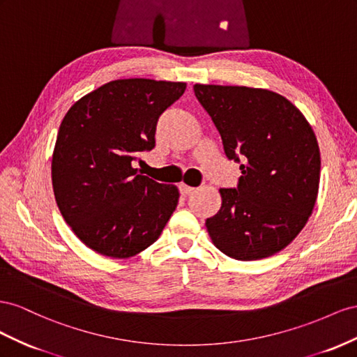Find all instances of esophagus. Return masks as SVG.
I'll return each instance as SVG.
<instances>
[{"mask_svg":"<svg viewBox=\"0 0 357 357\" xmlns=\"http://www.w3.org/2000/svg\"><path fill=\"white\" fill-rule=\"evenodd\" d=\"M195 190H196L195 187H190V185L184 184V182H182V184H179V191H181L182 196H188V195H191V192L195 191Z\"/></svg>","mask_w":357,"mask_h":357,"instance_id":"obj_1","label":"esophagus"}]
</instances>
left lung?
<instances>
[{
  "instance_id": "8db88e82",
  "label": "left lung",
  "mask_w": 357,
  "mask_h": 357,
  "mask_svg": "<svg viewBox=\"0 0 357 357\" xmlns=\"http://www.w3.org/2000/svg\"><path fill=\"white\" fill-rule=\"evenodd\" d=\"M229 160L242 162L236 188H221V208L206 220L221 252L259 260L286 248L317 200L320 149L302 112L268 89L195 85Z\"/></svg>"
}]
</instances>
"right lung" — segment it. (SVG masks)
Instances as JSON below:
<instances>
[{"label":"right lung","mask_w":357,"mask_h":357,"mask_svg":"<svg viewBox=\"0 0 357 357\" xmlns=\"http://www.w3.org/2000/svg\"><path fill=\"white\" fill-rule=\"evenodd\" d=\"M187 84L118 79L68 109L52 155V185L66 222L101 256L133 257L154 243L179 191L140 175L133 161L155 146L160 115Z\"/></svg>","instance_id":"right-lung-1"}]
</instances>
